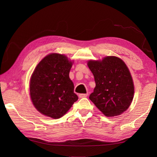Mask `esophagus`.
Listing matches in <instances>:
<instances>
[{"instance_id":"1","label":"esophagus","mask_w":157,"mask_h":157,"mask_svg":"<svg viewBox=\"0 0 157 157\" xmlns=\"http://www.w3.org/2000/svg\"><path fill=\"white\" fill-rule=\"evenodd\" d=\"M88 95V93H86V94H79V98H84V97H87Z\"/></svg>"}]
</instances>
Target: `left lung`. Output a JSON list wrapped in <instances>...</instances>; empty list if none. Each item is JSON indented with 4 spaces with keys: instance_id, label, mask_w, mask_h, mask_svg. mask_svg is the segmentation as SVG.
Listing matches in <instances>:
<instances>
[{
    "instance_id": "1",
    "label": "left lung",
    "mask_w": 157,
    "mask_h": 157,
    "mask_svg": "<svg viewBox=\"0 0 157 157\" xmlns=\"http://www.w3.org/2000/svg\"><path fill=\"white\" fill-rule=\"evenodd\" d=\"M88 66L96 83L90 100L106 117L125 112L134 94L132 77L125 63L119 57L109 56L101 61L90 60Z\"/></svg>"
}]
</instances>
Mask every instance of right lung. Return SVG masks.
I'll return each mask as SVG.
<instances>
[{
	"label": "right lung",
	"mask_w": 157,
	"mask_h": 157,
	"mask_svg": "<svg viewBox=\"0 0 157 157\" xmlns=\"http://www.w3.org/2000/svg\"><path fill=\"white\" fill-rule=\"evenodd\" d=\"M72 65L66 56L51 53L36 66L31 76L29 94L33 105L42 115L61 118L78 101L69 75Z\"/></svg>",
	"instance_id": "obj_1"
}]
</instances>
